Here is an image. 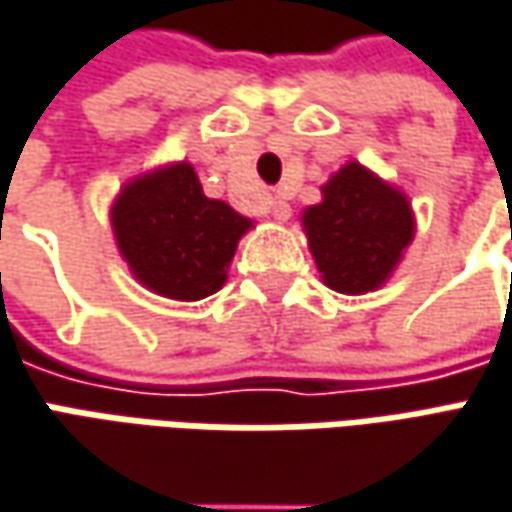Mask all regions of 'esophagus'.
Returning a JSON list of instances; mask_svg holds the SVG:
<instances>
[{
  "label": "esophagus",
  "instance_id": "1",
  "mask_svg": "<svg viewBox=\"0 0 512 512\" xmlns=\"http://www.w3.org/2000/svg\"><path fill=\"white\" fill-rule=\"evenodd\" d=\"M266 212L272 214L275 220H289V214H292V209H289V203L283 200V197H269V203H266Z\"/></svg>",
  "mask_w": 512,
  "mask_h": 512
}]
</instances>
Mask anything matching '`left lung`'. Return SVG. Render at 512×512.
Returning a JSON list of instances; mask_svg holds the SVG:
<instances>
[{"mask_svg":"<svg viewBox=\"0 0 512 512\" xmlns=\"http://www.w3.org/2000/svg\"><path fill=\"white\" fill-rule=\"evenodd\" d=\"M318 206L303 212V232L323 283L344 295L381 286L412 240L407 197L358 163L344 166Z\"/></svg>","mask_w":512,"mask_h":512,"instance_id":"left-lung-1","label":"left lung"}]
</instances>
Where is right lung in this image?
<instances>
[{
  "label": "right lung",
  "mask_w": 512,
  "mask_h": 512,
  "mask_svg": "<svg viewBox=\"0 0 512 512\" xmlns=\"http://www.w3.org/2000/svg\"><path fill=\"white\" fill-rule=\"evenodd\" d=\"M111 223L137 280L174 300L214 295L226 283L237 240L252 229L249 217L203 194L189 163L131 180L111 209Z\"/></svg>",
  "instance_id": "1"
}]
</instances>
